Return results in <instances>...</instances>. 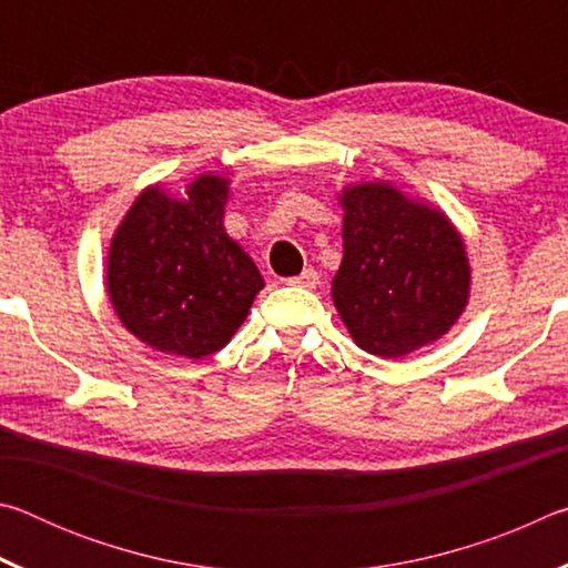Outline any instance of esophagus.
<instances>
[{
	"label": "esophagus",
	"mask_w": 568,
	"mask_h": 568,
	"mask_svg": "<svg viewBox=\"0 0 568 568\" xmlns=\"http://www.w3.org/2000/svg\"><path fill=\"white\" fill-rule=\"evenodd\" d=\"M287 285H295V287H315L318 285V273L313 271V267H305L301 275L295 277H287Z\"/></svg>",
	"instance_id": "1"
}]
</instances>
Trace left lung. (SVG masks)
I'll use <instances>...</instances> for the list:
<instances>
[{"mask_svg":"<svg viewBox=\"0 0 568 568\" xmlns=\"http://www.w3.org/2000/svg\"><path fill=\"white\" fill-rule=\"evenodd\" d=\"M343 263L333 303L365 353L400 358L440 338L468 301L464 240L436 207L388 182L343 192Z\"/></svg>","mask_w":568,"mask_h":568,"instance_id":"1","label":"left lung"}]
</instances>
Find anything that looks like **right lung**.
<instances>
[{
  "mask_svg": "<svg viewBox=\"0 0 568 568\" xmlns=\"http://www.w3.org/2000/svg\"><path fill=\"white\" fill-rule=\"evenodd\" d=\"M227 180L200 175L187 197L148 187L112 237L108 291L124 328L155 351L225 348L265 285L223 227Z\"/></svg>",
  "mask_w": 568,
  "mask_h": 568,
  "instance_id": "1",
  "label": "right lung"
}]
</instances>
